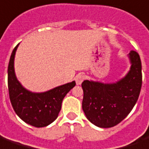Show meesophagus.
<instances>
[{
	"label": "esophagus",
	"mask_w": 149,
	"mask_h": 149,
	"mask_svg": "<svg viewBox=\"0 0 149 149\" xmlns=\"http://www.w3.org/2000/svg\"><path fill=\"white\" fill-rule=\"evenodd\" d=\"M84 80H85V75L83 74H78L75 77V81H76L77 85H81Z\"/></svg>",
	"instance_id": "34e87169"
}]
</instances>
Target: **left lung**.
<instances>
[{
    "label": "left lung",
    "instance_id": "8db88e82",
    "mask_svg": "<svg viewBox=\"0 0 149 149\" xmlns=\"http://www.w3.org/2000/svg\"><path fill=\"white\" fill-rule=\"evenodd\" d=\"M131 69L113 84L84 81L82 109L87 118L99 127H112L128 115L136 105L142 86V65L138 52L129 53Z\"/></svg>",
    "mask_w": 149,
    "mask_h": 149
}]
</instances>
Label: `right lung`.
Wrapping results in <instances>:
<instances>
[{
  "label": "right lung",
  "instance_id": "add662e5",
  "mask_svg": "<svg viewBox=\"0 0 149 149\" xmlns=\"http://www.w3.org/2000/svg\"><path fill=\"white\" fill-rule=\"evenodd\" d=\"M18 44L11 54L8 66V88L9 99L16 114L25 123L35 127L49 125L58 117L62 101L76 85L72 81L60 85L45 93H31L23 88L17 80L13 61Z\"/></svg>",
  "mask_w": 149,
  "mask_h": 149
}]
</instances>
